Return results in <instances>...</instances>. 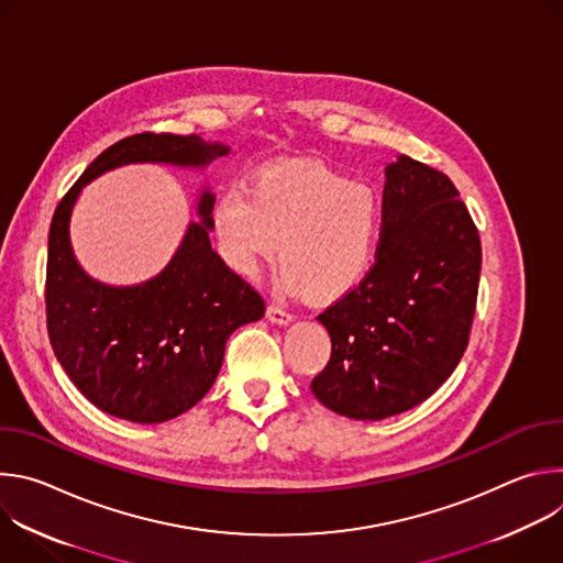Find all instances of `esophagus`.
<instances>
[{
    "mask_svg": "<svg viewBox=\"0 0 563 563\" xmlns=\"http://www.w3.org/2000/svg\"><path fill=\"white\" fill-rule=\"evenodd\" d=\"M267 318L272 320V323H276V325H289L291 320H294V316L289 311H285L283 307H278V305H269L267 307Z\"/></svg>",
    "mask_w": 563,
    "mask_h": 563,
    "instance_id": "esophagus-1",
    "label": "esophagus"
}]
</instances>
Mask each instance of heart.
Returning <instances> with one entry per match:
<instances>
[{
  "instance_id": "obj_1",
  "label": "heart",
  "mask_w": 563,
  "mask_h": 563,
  "mask_svg": "<svg viewBox=\"0 0 563 563\" xmlns=\"http://www.w3.org/2000/svg\"><path fill=\"white\" fill-rule=\"evenodd\" d=\"M224 263L252 278L278 252L287 294L336 300L369 274L383 231L376 194L318 163H278L213 205Z\"/></svg>"
}]
</instances>
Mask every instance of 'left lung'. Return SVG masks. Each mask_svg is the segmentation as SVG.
<instances>
[{
  "instance_id": "8db88e82",
  "label": "left lung",
  "mask_w": 563,
  "mask_h": 563,
  "mask_svg": "<svg viewBox=\"0 0 563 563\" xmlns=\"http://www.w3.org/2000/svg\"><path fill=\"white\" fill-rule=\"evenodd\" d=\"M481 240L452 180L408 155L385 167L378 256L318 316L332 339L313 396L336 415L408 412L454 372L476 307Z\"/></svg>"
}]
</instances>
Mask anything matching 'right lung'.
<instances>
[{"mask_svg":"<svg viewBox=\"0 0 563 563\" xmlns=\"http://www.w3.org/2000/svg\"><path fill=\"white\" fill-rule=\"evenodd\" d=\"M231 148L200 135L137 133L102 151L55 209L48 231L46 323L53 352L96 408L131 423H165L211 389L229 336L265 316V300L211 250L216 196L198 194L196 213L172 261L135 285L96 280L70 243L82 189L126 165L202 172Z\"/></svg>","mask_w":563,"mask_h":563,"instance_id":"1","label":"right lung"}]
</instances>
